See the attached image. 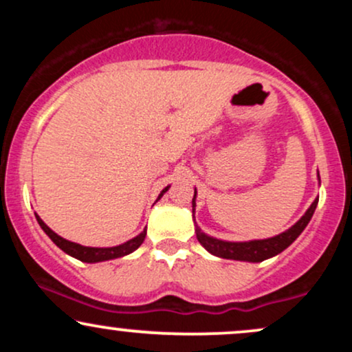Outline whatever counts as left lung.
Instances as JSON below:
<instances>
[{"mask_svg":"<svg viewBox=\"0 0 352 352\" xmlns=\"http://www.w3.org/2000/svg\"><path fill=\"white\" fill-rule=\"evenodd\" d=\"M319 180V173H318ZM321 184V180H319ZM319 197L314 199L313 204L309 205V208L306 210V213L302 215L292 228H288L286 232L280 233V235L265 238V240H250V241H227L220 240V238L210 236L205 232H201V228L197 225L195 221V207H197V188L193 192L192 199V212H193V223H195V233L197 240L200 241V245L207 250L208 253L215 254V256L227 258V260H236V261H248V263H260V261L268 260V258L276 256L278 253H281L283 250L288 248L289 245L301 235L302 230L308 227L311 217H313L314 210L318 207Z\"/></svg>","mask_w":352,"mask_h":352,"instance_id":"1","label":"left lung"}]
</instances>
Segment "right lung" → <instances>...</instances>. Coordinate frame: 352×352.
Masks as SVG:
<instances>
[{"instance_id": "right-lung-1", "label": "right lung", "mask_w": 352, "mask_h": 352, "mask_svg": "<svg viewBox=\"0 0 352 352\" xmlns=\"http://www.w3.org/2000/svg\"><path fill=\"white\" fill-rule=\"evenodd\" d=\"M168 188H170V185H167V187H165L162 192L159 193L157 200L162 199L164 193L167 192ZM36 220H38L39 227L43 228V232L46 233V235L50 236L52 241H54L56 246H59V248L63 250L64 253H67V254H69V256L76 258V260L84 261V263H99V261L116 260V258L125 256V254H131L132 252H135V250L144 243L145 235H147V230H145L147 227H145L144 232H140L139 235L134 236V238H131V240H127L122 245L107 246V248H98V246H82V245H79V243H74V241L66 240V238L59 236L58 233L52 232V230L47 227L46 223H44L41 218H39L38 213H36Z\"/></svg>"}]
</instances>
